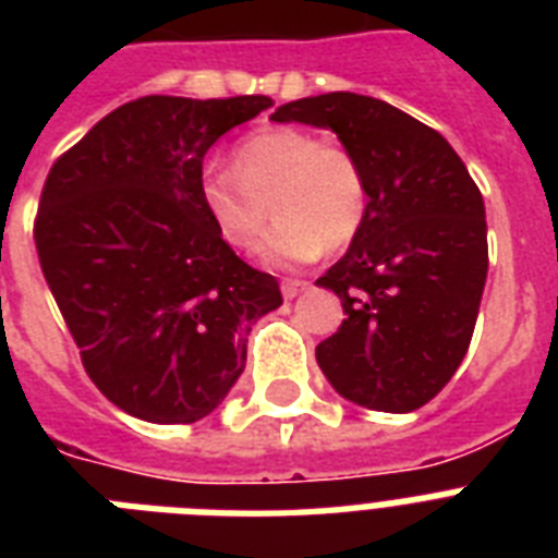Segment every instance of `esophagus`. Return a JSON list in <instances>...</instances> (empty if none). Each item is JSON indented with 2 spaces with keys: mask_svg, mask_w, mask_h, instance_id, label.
I'll list each match as a JSON object with an SVG mask.
<instances>
[{
  "mask_svg": "<svg viewBox=\"0 0 558 558\" xmlns=\"http://www.w3.org/2000/svg\"><path fill=\"white\" fill-rule=\"evenodd\" d=\"M283 298H287V301H292V298H298L301 295V292H304V289H310V283H306V280H283Z\"/></svg>",
  "mask_w": 558,
  "mask_h": 558,
  "instance_id": "1",
  "label": "esophagus"
}]
</instances>
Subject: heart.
<instances>
[{
  "label": "heart",
  "instance_id": "b5f03b06",
  "mask_svg": "<svg viewBox=\"0 0 558 558\" xmlns=\"http://www.w3.org/2000/svg\"><path fill=\"white\" fill-rule=\"evenodd\" d=\"M271 208L263 257L271 266H301L330 245L350 243L367 217V179L341 144H324L301 126H266L240 138L234 168L205 165L199 205L222 243L252 252Z\"/></svg>",
  "mask_w": 558,
  "mask_h": 558
}]
</instances>
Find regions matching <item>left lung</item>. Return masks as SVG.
<instances>
[{"instance_id": "obj_1", "label": "left lung", "mask_w": 558, "mask_h": 558, "mask_svg": "<svg viewBox=\"0 0 558 558\" xmlns=\"http://www.w3.org/2000/svg\"><path fill=\"white\" fill-rule=\"evenodd\" d=\"M275 121L332 130L367 179V217L315 287L344 322L315 348L330 385L390 414L423 408L454 376L475 332L486 266L484 196L437 130L379 98L330 92Z\"/></svg>"}]
</instances>
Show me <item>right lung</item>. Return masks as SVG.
I'll use <instances>...</instances> for the list:
<instances>
[{
    "mask_svg": "<svg viewBox=\"0 0 558 558\" xmlns=\"http://www.w3.org/2000/svg\"><path fill=\"white\" fill-rule=\"evenodd\" d=\"M266 95H147L51 165L34 219L39 266L104 397L147 423H196L245 367V336L283 304L199 205L205 153Z\"/></svg>",
    "mask_w": 558,
    "mask_h": 558,
    "instance_id": "add662e5",
    "label": "right lung"
}]
</instances>
